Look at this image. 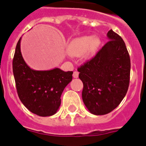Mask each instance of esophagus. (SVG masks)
Here are the masks:
<instances>
[{"instance_id": "1", "label": "esophagus", "mask_w": 146, "mask_h": 146, "mask_svg": "<svg viewBox=\"0 0 146 146\" xmlns=\"http://www.w3.org/2000/svg\"><path fill=\"white\" fill-rule=\"evenodd\" d=\"M79 76V72H77V71H74V73H73V77L74 78H77Z\"/></svg>"}]
</instances>
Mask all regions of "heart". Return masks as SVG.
<instances>
[{"label":"heart","mask_w":146,"mask_h":146,"mask_svg":"<svg viewBox=\"0 0 146 146\" xmlns=\"http://www.w3.org/2000/svg\"><path fill=\"white\" fill-rule=\"evenodd\" d=\"M99 44V39L93 36H80L69 42L67 52L72 56H80L85 53V57L88 58L95 52Z\"/></svg>","instance_id":"1"}]
</instances>
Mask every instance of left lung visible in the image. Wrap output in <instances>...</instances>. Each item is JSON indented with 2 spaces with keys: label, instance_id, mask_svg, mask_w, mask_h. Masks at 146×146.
<instances>
[{
  "label": "left lung",
  "instance_id": "left-lung-1",
  "mask_svg": "<svg viewBox=\"0 0 146 146\" xmlns=\"http://www.w3.org/2000/svg\"><path fill=\"white\" fill-rule=\"evenodd\" d=\"M109 42L96 56L78 68L83 83L82 101L94 115H102L119 105L128 91L130 58L123 40L110 30Z\"/></svg>",
  "mask_w": 146,
  "mask_h": 146
}]
</instances>
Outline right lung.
Segmentation results:
<instances>
[{"instance_id": "obj_1", "label": "right lung", "mask_w": 146, "mask_h": 146, "mask_svg": "<svg viewBox=\"0 0 146 146\" xmlns=\"http://www.w3.org/2000/svg\"><path fill=\"white\" fill-rule=\"evenodd\" d=\"M20 42L21 38L17 44L12 64L18 96L31 113L51 116L58 110L60 96L72 81L73 72H64L59 68L44 71L31 69L23 58Z\"/></svg>"}]
</instances>
